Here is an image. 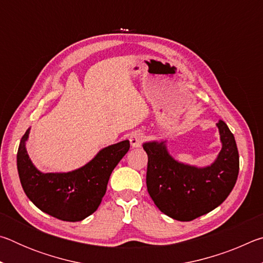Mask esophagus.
I'll return each mask as SVG.
<instances>
[{
    "instance_id": "esophagus-1",
    "label": "esophagus",
    "mask_w": 263,
    "mask_h": 263,
    "mask_svg": "<svg viewBox=\"0 0 263 263\" xmlns=\"http://www.w3.org/2000/svg\"><path fill=\"white\" fill-rule=\"evenodd\" d=\"M144 140H145L144 133H141L139 131L133 132L132 135L130 136V142H131V146L133 148L141 147V145H142V142H144Z\"/></svg>"
}]
</instances>
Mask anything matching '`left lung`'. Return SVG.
<instances>
[{"label":"left lung","instance_id":"8db88e82","mask_svg":"<svg viewBox=\"0 0 263 263\" xmlns=\"http://www.w3.org/2000/svg\"><path fill=\"white\" fill-rule=\"evenodd\" d=\"M221 149L210 166L196 167L169 154L166 140L146 141V184L155 205L164 215L190 221L212 211L228 198L239 174V153L234 136L219 121Z\"/></svg>","mask_w":263,"mask_h":263}]
</instances>
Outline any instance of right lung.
<instances>
[{
	"label": "right lung",
	"instance_id": "obj_1",
	"mask_svg": "<svg viewBox=\"0 0 263 263\" xmlns=\"http://www.w3.org/2000/svg\"><path fill=\"white\" fill-rule=\"evenodd\" d=\"M30 128L22 137L17 169L25 195L39 210L65 221H80L94 213L105 195L110 175L130 149L123 140L102 148L90 161L67 173H42L26 151Z\"/></svg>",
	"mask_w": 263,
	"mask_h": 263
}]
</instances>
